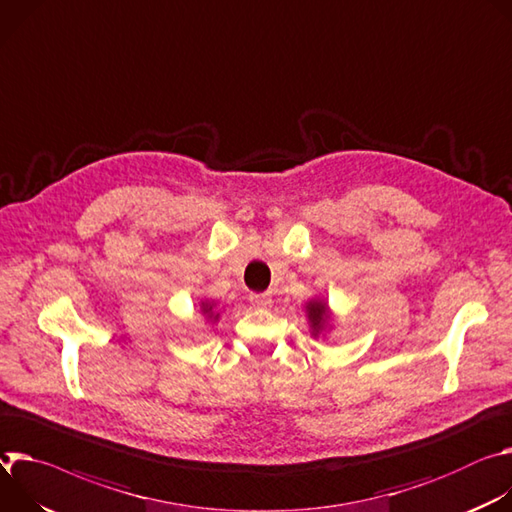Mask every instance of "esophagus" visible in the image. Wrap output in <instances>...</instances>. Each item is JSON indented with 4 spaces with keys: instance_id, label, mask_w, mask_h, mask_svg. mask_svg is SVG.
Here are the masks:
<instances>
[{
    "instance_id": "34e87169",
    "label": "esophagus",
    "mask_w": 512,
    "mask_h": 512,
    "mask_svg": "<svg viewBox=\"0 0 512 512\" xmlns=\"http://www.w3.org/2000/svg\"><path fill=\"white\" fill-rule=\"evenodd\" d=\"M250 305L258 307V309H266L270 305V297L264 293H252L250 295Z\"/></svg>"
}]
</instances>
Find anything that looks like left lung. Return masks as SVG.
<instances>
[{
    "instance_id": "obj_1",
    "label": "left lung",
    "mask_w": 512,
    "mask_h": 512,
    "mask_svg": "<svg viewBox=\"0 0 512 512\" xmlns=\"http://www.w3.org/2000/svg\"><path fill=\"white\" fill-rule=\"evenodd\" d=\"M307 317L311 321V327H313V335H317L319 331H323L327 319H329V309L323 301H311L307 305Z\"/></svg>"
}]
</instances>
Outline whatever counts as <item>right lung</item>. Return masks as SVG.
Here are the masks:
<instances>
[{
  "mask_svg": "<svg viewBox=\"0 0 512 512\" xmlns=\"http://www.w3.org/2000/svg\"><path fill=\"white\" fill-rule=\"evenodd\" d=\"M211 309H213V307H211V305H207V303H203V313H207V315H209V317H211Z\"/></svg>",
  "mask_w": 512,
  "mask_h": 512,
  "instance_id": "right-lung-1",
  "label": "right lung"
}]
</instances>
